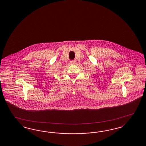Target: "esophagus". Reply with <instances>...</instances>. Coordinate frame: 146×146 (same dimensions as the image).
Segmentation results:
<instances>
[{
    "mask_svg": "<svg viewBox=\"0 0 146 146\" xmlns=\"http://www.w3.org/2000/svg\"><path fill=\"white\" fill-rule=\"evenodd\" d=\"M70 63H73H73H76V61H71Z\"/></svg>",
    "mask_w": 146,
    "mask_h": 146,
    "instance_id": "1",
    "label": "esophagus"
}]
</instances>
